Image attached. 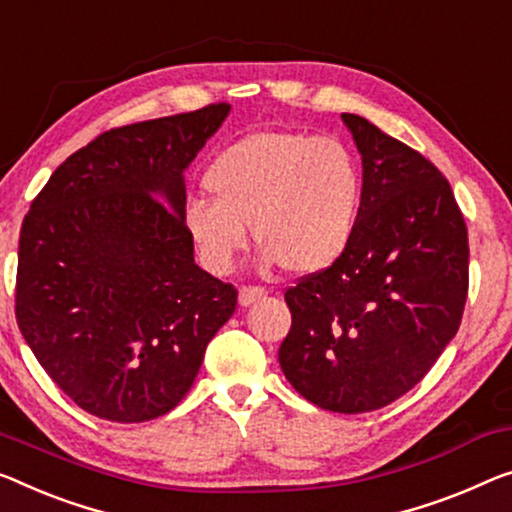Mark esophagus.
Listing matches in <instances>:
<instances>
[{
  "instance_id": "1",
  "label": "esophagus",
  "mask_w": 512,
  "mask_h": 512,
  "mask_svg": "<svg viewBox=\"0 0 512 512\" xmlns=\"http://www.w3.org/2000/svg\"><path fill=\"white\" fill-rule=\"evenodd\" d=\"M264 296H266L264 287H241L239 289V305L246 308V305L255 303L257 299H264Z\"/></svg>"
}]
</instances>
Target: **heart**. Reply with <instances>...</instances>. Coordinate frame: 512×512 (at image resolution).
Listing matches in <instances>:
<instances>
[{"mask_svg": "<svg viewBox=\"0 0 512 512\" xmlns=\"http://www.w3.org/2000/svg\"><path fill=\"white\" fill-rule=\"evenodd\" d=\"M213 200L183 207L202 264L227 273L248 246V223L266 266L296 276L331 269L347 253L361 213L356 156L335 137L257 131L220 151L204 174Z\"/></svg>", "mask_w": 512, "mask_h": 512, "instance_id": "b5f03b06", "label": "heart"}]
</instances>
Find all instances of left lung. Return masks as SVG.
<instances>
[{
  "label": "left lung",
  "instance_id": "8db88e82",
  "mask_svg": "<svg viewBox=\"0 0 512 512\" xmlns=\"http://www.w3.org/2000/svg\"><path fill=\"white\" fill-rule=\"evenodd\" d=\"M361 154L363 197L338 264L287 289L278 361L305 400L338 414L381 409L421 381L460 329L467 225L430 160L342 114Z\"/></svg>",
  "mask_w": 512,
  "mask_h": 512
}]
</instances>
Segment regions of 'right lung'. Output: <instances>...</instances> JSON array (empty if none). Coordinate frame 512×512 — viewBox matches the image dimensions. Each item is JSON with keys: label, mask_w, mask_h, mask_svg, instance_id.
I'll list each match as a JSON object with an SVG mask.
<instances>
[{"label": "right lung", "mask_w": 512, "mask_h": 512, "mask_svg": "<svg viewBox=\"0 0 512 512\" xmlns=\"http://www.w3.org/2000/svg\"><path fill=\"white\" fill-rule=\"evenodd\" d=\"M230 105L98 135L68 156L20 230L15 317L50 379L114 423L172 411L236 289L195 264L183 172Z\"/></svg>", "instance_id": "add662e5"}]
</instances>
